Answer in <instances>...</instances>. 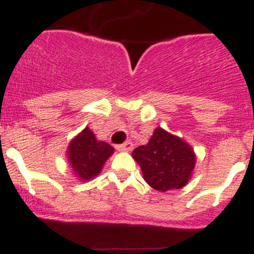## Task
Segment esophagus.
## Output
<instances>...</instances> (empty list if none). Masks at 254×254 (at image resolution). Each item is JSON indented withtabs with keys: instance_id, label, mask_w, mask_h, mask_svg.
Returning a JSON list of instances; mask_svg holds the SVG:
<instances>
[{
	"instance_id": "obj_1",
	"label": "esophagus",
	"mask_w": 254,
	"mask_h": 254,
	"mask_svg": "<svg viewBox=\"0 0 254 254\" xmlns=\"http://www.w3.org/2000/svg\"><path fill=\"white\" fill-rule=\"evenodd\" d=\"M117 150H120V151H131L133 149V145H132L131 141H126L125 143H121V145H117L116 146Z\"/></svg>"
}]
</instances>
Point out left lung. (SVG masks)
Wrapping results in <instances>:
<instances>
[{
    "mask_svg": "<svg viewBox=\"0 0 254 254\" xmlns=\"http://www.w3.org/2000/svg\"><path fill=\"white\" fill-rule=\"evenodd\" d=\"M147 185L160 192L185 187L190 178L196 158L183 140L156 128L147 145L132 152Z\"/></svg>",
    "mask_w": 254,
    "mask_h": 254,
    "instance_id": "1",
    "label": "left lung"
}]
</instances>
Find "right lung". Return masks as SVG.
<instances>
[{"instance_id":"obj_1","label":"right lung","mask_w":254,"mask_h":254,"mask_svg":"<svg viewBox=\"0 0 254 254\" xmlns=\"http://www.w3.org/2000/svg\"><path fill=\"white\" fill-rule=\"evenodd\" d=\"M114 149L104 141H98L90 129L85 128L68 146V160L82 181L98 176Z\"/></svg>"}]
</instances>
